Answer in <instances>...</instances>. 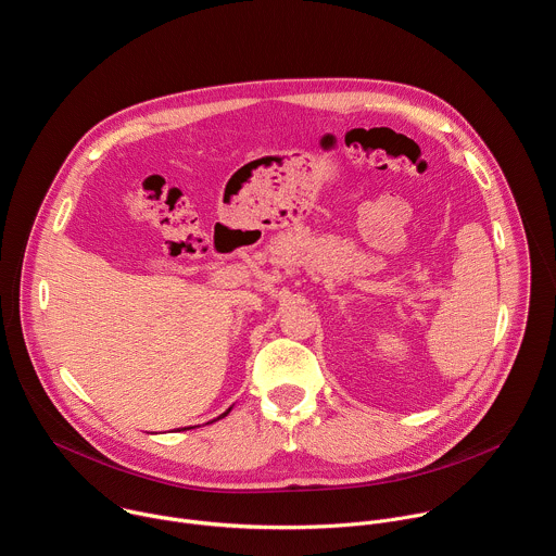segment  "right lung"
<instances>
[{"instance_id":"1","label":"right lung","mask_w":556,"mask_h":556,"mask_svg":"<svg viewBox=\"0 0 556 556\" xmlns=\"http://www.w3.org/2000/svg\"><path fill=\"white\" fill-rule=\"evenodd\" d=\"M230 409H232V407H230ZM230 409H226V412H224V414H222V416H219V418H224V416H228V412H230ZM219 418H217V420H219Z\"/></svg>"}]
</instances>
